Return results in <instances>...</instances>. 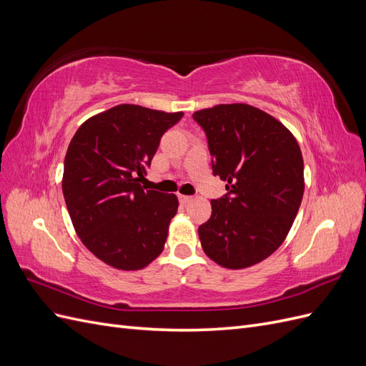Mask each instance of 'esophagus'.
Segmentation results:
<instances>
[{"mask_svg":"<svg viewBox=\"0 0 366 366\" xmlns=\"http://www.w3.org/2000/svg\"><path fill=\"white\" fill-rule=\"evenodd\" d=\"M179 200H180V203L187 204L189 202H192V197L191 195H179Z\"/></svg>","mask_w":366,"mask_h":366,"instance_id":"34e87169","label":"esophagus"}]
</instances>
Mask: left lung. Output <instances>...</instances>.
Wrapping results in <instances>:
<instances>
[{
    "instance_id": "1",
    "label": "left lung",
    "mask_w": 366,
    "mask_h": 366,
    "mask_svg": "<svg viewBox=\"0 0 366 366\" xmlns=\"http://www.w3.org/2000/svg\"><path fill=\"white\" fill-rule=\"evenodd\" d=\"M204 131L212 172L226 194L198 227L204 253L226 269H246L278 249L304 195V160L292 132L247 104L192 114Z\"/></svg>"
}]
</instances>
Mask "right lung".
Returning a JSON list of instances; mask_svg holds the SVG:
<instances>
[{
    "mask_svg": "<svg viewBox=\"0 0 366 366\" xmlns=\"http://www.w3.org/2000/svg\"><path fill=\"white\" fill-rule=\"evenodd\" d=\"M182 117L124 104L85 120L70 142L65 204L85 247L112 267L143 269L164 247L179 200L140 182L162 136Z\"/></svg>",
    "mask_w": 366,
    "mask_h": 366,
    "instance_id": "1",
    "label": "right lung"
}]
</instances>
